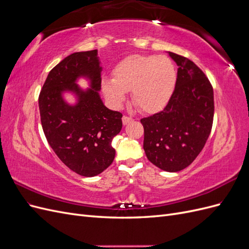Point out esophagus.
Wrapping results in <instances>:
<instances>
[{
  "instance_id": "obj_1",
  "label": "esophagus",
  "mask_w": 249,
  "mask_h": 249,
  "mask_svg": "<svg viewBox=\"0 0 249 249\" xmlns=\"http://www.w3.org/2000/svg\"><path fill=\"white\" fill-rule=\"evenodd\" d=\"M131 122H133V118H132V117L126 116V115H124V116L123 117V124H127L131 123Z\"/></svg>"
}]
</instances>
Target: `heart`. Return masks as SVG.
Instances as JSON below:
<instances>
[{
    "instance_id": "heart-1",
    "label": "heart",
    "mask_w": 249,
    "mask_h": 249,
    "mask_svg": "<svg viewBox=\"0 0 249 249\" xmlns=\"http://www.w3.org/2000/svg\"><path fill=\"white\" fill-rule=\"evenodd\" d=\"M176 83L177 70L170 58L135 54L120 60L112 71V80H103L102 89L114 106H119L125 91L131 90L135 107L152 114L166 106Z\"/></svg>"
}]
</instances>
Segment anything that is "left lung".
I'll return each mask as SVG.
<instances>
[{
	"mask_svg": "<svg viewBox=\"0 0 249 249\" xmlns=\"http://www.w3.org/2000/svg\"><path fill=\"white\" fill-rule=\"evenodd\" d=\"M178 77L165 108L142 118L147 159L169 172L183 170L196 159L210 136L214 118V92L209 79L190 59L169 52Z\"/></svg>",
	"mask_w": 249,
	"mask_h": 249,
	"instance_id": "1",
	"label": "left lung"
}]
</instances>
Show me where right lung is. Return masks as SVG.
<instances>
[{
  "label": "right lung",
  "instance_id": "add662e5",
  "mask_svg": "<svg viewBox=\"0 0 249 249\" xmlns=\"http://www.w3.org/2000/svg\"><path fill=\"white\" fill-rule=\"evenodd\" d=\"M96 50L79 52L64 58L53 69L40 90L38 104L41 125L50 146L71 171L82 177L100 175L112 164V140L123 127V114L104 106L101 66ZM79 75L92 79V89L84 93L74 81ZM72 89L80 101L69 107L61 97Z\"/></svg>",
  "mask_w": 249,
  "mask_h": 249
}]
</instances>
